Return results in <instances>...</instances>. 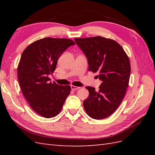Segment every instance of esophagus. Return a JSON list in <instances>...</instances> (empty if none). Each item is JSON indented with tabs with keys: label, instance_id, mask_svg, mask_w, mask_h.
<instances>
[{
	"label": "esophagus",
	"instance_id": "obj_1",
	"mask_svg": "<svg viewBox=\"0 0 155 155\" xmlns=\"http://www.w3.org/2000/svg\"><path fill=\"white\" fill-rule=\"evenodd\" d=\"M81 87H76V86H74V85H71V89L72 91H75V90H77V89H79Z\"/></svg>",
	"mask_w": 155,
	"mask_h": 155
}]
</instances>
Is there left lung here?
<instances>
[{
  "instance_id": "8db88e82",
  "label": "left lung",
  "mask_w": 155,
  "mask_h": 155,
  "mask_svg": "<svg viewBox=\"0 0 155 155\" xmlns=\"http://www.w3.org/2000/svg\"><path fill=\"white\" fill-rule=\"evenodd\" d=\"M74 41L87 56L88 71L98 72L102 81L98 91L86 87L89 95L83 102L84 110L90 117L103 119L114 113L126 93L130 74L129 58L113 39L93 37Z\"/></svg>"
}]
</instances>
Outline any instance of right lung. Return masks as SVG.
Wrapping results in <instances>:
<instances>
[{
    "instance_id": "1",
    "label": "right lung",
    "mask_w": 155,
    "mask_h": 155,
    "mask_svg": "<svg viewBox=\"0 0 155 155\" xmlns=\"http://www.w3.org/2000/svg\"><path fill=\"white\" fill-rule=\"evenodd\" d=\"M74 42L68 38L47 37L29 45L17 68L20 87L32 110L45 118L58 115L70 94V85L52 83L48 77L56 69L61 54Z\"/></svg>"
}]
</instances>
